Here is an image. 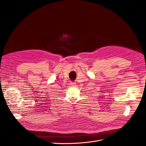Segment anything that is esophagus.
Wrapping results in <instances>:
<instances>
[{"label":"esophagus","mask_w":146,"mask_h":146,"mask_svg":"<svg viewBox=\"0 0 146 146\" xmlns=\"http://www.w3.org/2000/svg\"><path fill=\"white\" fill-rule=\"evenodd\" d=\"M70 85H71V86H73V87H74V86H76V85H75V83L72 82H71V83H70Z\"/></svg>","instance_id":"1"}]
</instances>
